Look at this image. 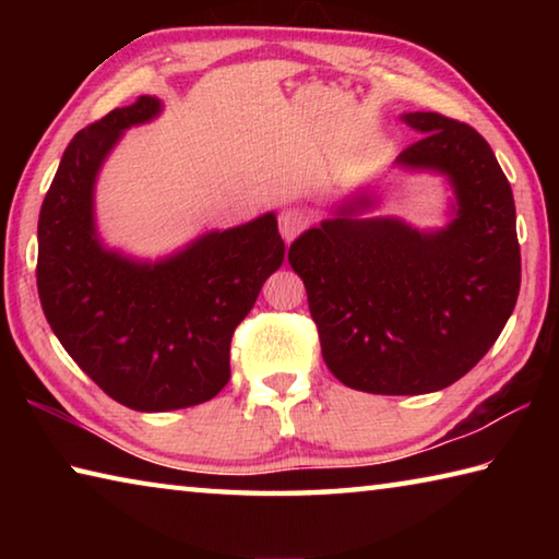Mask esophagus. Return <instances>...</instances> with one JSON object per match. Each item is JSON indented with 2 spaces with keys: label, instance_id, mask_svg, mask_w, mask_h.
<instances>
[{
  "label": "esophagus",
  "instance_id": "obj_1",
  "mask_svg": "<svg viewBox=\"0 0 559 559\" xmlns=\"http://www.w3.org/2000/svg\"><path fill=\"white\" fill-rule=\"evenodd\" d=\"M308 224H310V214L306 210H296V206H290V210H283L281 216H278L283 241L290 243L302 229H308Z\"/></svg>",
  "mask_w": 559,
  "mask_h": 559
}]
</instances>
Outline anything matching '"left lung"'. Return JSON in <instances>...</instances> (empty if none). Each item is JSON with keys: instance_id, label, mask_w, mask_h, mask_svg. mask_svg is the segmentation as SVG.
<instances>
[{"instance_id": "8db88e82", "label": "left lung", "mask_w": 559, "mask_h": 559, "mask_svg": "<svg viewBox=\"0 0 559 559\" xmlns=\"http://www.w3.org/2000/svg\"><path fill=\"white\" fill-rule=\"evenodd\" d=\"M402 120L419 140L394 165L447 179L449 224L365 216L374 197L362 189L288 249L328 370L370 394H427L461 380L493 347L520 290L513 189L493 150L439 112Z\"/></svg>"}]
</instances>
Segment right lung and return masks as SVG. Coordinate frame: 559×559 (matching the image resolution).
Wrapping results in <instances>:
<instances>
[{
  "label": "right lung",
  "mask_w": 559,
  "mask_h": 559,
  "mask_svg": "<svg viewBox=\"0 0 559 559\" xmlns=\"http://www.w3.org/2000/svg\"><path fill=\"white\" fill-rule=\"evenodd\" d=\"M159 112V98L140 96L75 132L39 214L44 316L73 362L135 412L185 409L224 390L234 330L286 257L273 212L206 231L157 261L103 243L100 167L122 132Z\"/></svg>",
  "instance_id": "right-lung-1"
}]
</instances>
